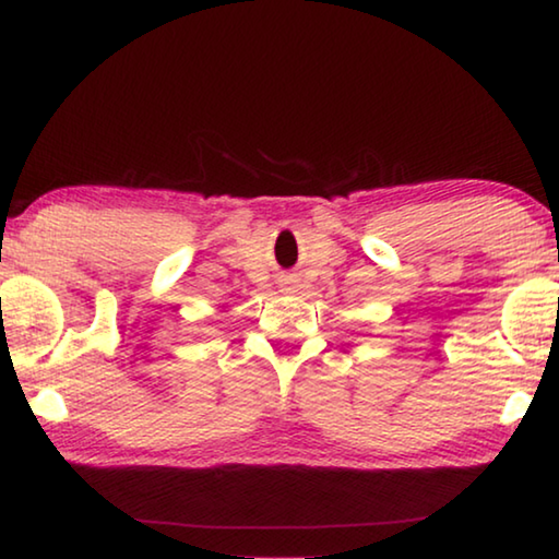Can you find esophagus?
I'll return each instance as SVG.
<instances>
[{"mask_svg": "<svg viewBox=\"0 0 559 559\" xmlns=\"http://www.w3.org/2000/svg\"><path fill=\"white\" fill-rule=\"evenodd\" d=\"M281 290H283V293H296V290H298V281H296V278H288V281L281 286Z\"/></svg>", "mask_w": 559, "mask_h": 559, "instance_id": "34e87169", "label": "esophagus"}]
</instances>
